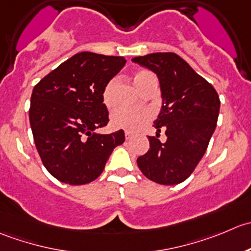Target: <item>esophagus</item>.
Here are the masks:
<instances>
[{
  "instance_id": "34e87169",
  "label": "esophagus",
  "mask_w": 251,
  "mask_h": 251,
  "mask_svg": "<svg viewBox=\"0 0 251 251\" xmlns=\"http://www.w3.org/2000/svg\"><path fill=\"white\" fill-rule=\"evenodd\" d=\"M131 138H133V133H131V131L126 130V140H129V139H131Z\"/></svg>"
}]
</instances>
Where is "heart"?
Listing matches in <instances>:
<instances>
[{
    "label": "heart",
    "instance_id": "obj_1",
    "mask_svg": "<svg viewBox=\"0 0 251 251\" xmlns=\"http://www.w3.org/2000/svg\"><path fill=\"white\" fill-rule=\"evenodd\" d=\"M149 72L141 71L138 72L134 76V83L138 86L141 81L144 80ZM117 79H111L105 86V90L102 94V100L107 107H112L115 105V94L116 88H117ZM150 118V112L144 108H121L117 110L112 115V123L113 126L117 128L128 129V130H135V129L140 128L146 121Z\"/></svg>",
    "mask_w": 251,
    "mask_h": 251
}]
</instances>
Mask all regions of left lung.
Listing matches in <instances>:
<instances>
[{"label": "left lung", "instance_id": "left-lung-1", "mask_svg": "<svg viewBox=\"0 0 251 251\" xmlns=\"http://www.w3.org/2000/svg\"><path fill=\"white\" fill-rule=\"evenodd\" d=\"M131 61L157 75L162 99L153 121L157 133L149 136L150 149L136 160L139 168L158 184L184 182L204 156L216 129L220 113L217 91L173 52H156ZM161 130L168 136L165 143L158 139Z\"/></svg>", "mask_w": 251, "mask_h": 251}]
</instances>
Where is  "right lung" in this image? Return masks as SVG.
I'll return each mask as SVG.
<instances>
[{"mask_svg": "<svg viewBox=\"0 0 251 251\" xmlns=\"http://www.w3.org/2000/svg\"><path fill=\"white\" fill-rule=\"evenodd\" d=\"M125 57L80 52L36 84L29 121L46 170L59 182L81 185L102 173L125 131L96 133L108 123L102 94L125 67Z\"/></svg>", "mask_w": 251, "mask_h": 251, "instance_id": "right-lung-1", "label": "right lung"}]
</instances>
